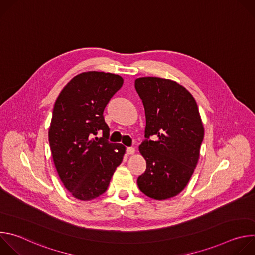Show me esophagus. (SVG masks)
Masks as SVG:
<instances>
[{
    "mask_svg": "<svg viewBox=\"0 0 255 255\" xmlns=\"http://www.w3.org/2000/svg\"><path fill=\"white\" fill-rule=\"evenodd\" d=\"M126 153H127L128 155H132V154H134V153H135V148H133V147H127V149H126Z\"/></svg>",
    "mask_w": 255,
    "mask_h": 255,
    "instance_id": "esophagus-1",
    "label": "esophagus"
}]
</instances>
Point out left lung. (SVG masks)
Instances as JSON below:
<instances>
[{
	"label": "left lung",
	"mask_w": 255,
	"mask_h": 255,
	"mask_svg": "<svg viewBox=\"0 0 255 255\" xmlns=\"http://www.w3.org/2000/svg\"><path fill=\"white\" fill-rule=\"evenodd\" d=\"M146 127L139 151L146 170L138 179L140 191L154 200L178 195L197 166L204 126L192 94L174 81L145 77L135 81ZM154 135L157 140H149Z\"/></svg>",
	"instance_id": "1"
}]
</instances>
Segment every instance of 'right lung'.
<instances>
[{
    "instance_id": "1",
    "label": "right lung",
    "mask_w": 255,
    "mask_h": 255,
    "mask_svg": "<svg viewBox=\"0 0 255 255\" xmlns=\"http://www.w3.org/2000/svg\"><path fill=\"white\" fill-rule=\"evenodd\" d=\"M123 85L110 72L87 71L71 79L57 97L48 140L63 186L75 198L90 201L104 194L123 160L125 146L110 143L105 107ZM103 132L101 138H93Z\"/></svg>"
}]
</instances>
